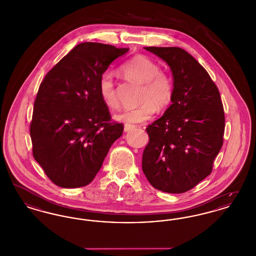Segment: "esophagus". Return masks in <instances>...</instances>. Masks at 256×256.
Segmentation results:
<instances>
[{
	"mask_svg": "<svg viewBox=\"0 0 256 256\" xmlns=\"http://www.w3.org/2000/svg\"><path fill=\"white\" fill-rule=\"evenodd\" d=\"M134 128H135V126H134V124H124V132H130V130H132Z\"/></svg>",
	"mask_w": 256,
	"mask_h": 256,
	"instance_id": "obj_1",
	"label": "esophagus"
}]
</instances>
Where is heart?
I'll list each match as a JSON object with an SVG mask.
<instances>
[{"label":"heart","mask_w":256,"mask_h":256,"mask_svg":"<svg viewBox=\"0 0 256 256\" xmlns=\"http://www.w3.org/2000/svg\"><path fill=\"white\" fill-rule=\"evenodd\" d=\"M121 71L126 78L144 84V89L141 96L143 104L135 108L124 110L117 116L119 121L128 124L146 122L156 113L158 108L164 110L170 106L174 97V84L167 74L161 72L156 61L145 56H135L122 64ZM98 90L102 102L108 108H120L111 74H102Z\"/></svg>","instance_id":"obj_1"}]
</instances>
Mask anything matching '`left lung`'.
Returning <instances> with one entry per match:
<instances>
[{
  "instance_id": "obj_1",
  "label": "left lung",
  "mask_w": 256,
  "mask_h": 256,
  "mask_svg": "<svg viewBox=\"0 0 256 256\" xmlns=\"http://www.w3.org/2000/svg\"><path fill=\"white\" fill-rule=\"evenodd\" d=\"M170 66L172 104L148 126L142 158L146 180L156 189L180 194L212 172L224 142V112L219 90L206 70L178 47H146Z\"/></svg>"
}]
</instances>
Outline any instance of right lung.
I'll list each match as a JSON object with an SVG mask.
<instances>
[{"label": "right lung", "mask_w": 256, "mask_h": 256, "mask_svg": "<svg viewBox=\"0 0 256 256\" xmlns=\"http://www.w3.org/2000/svg\"><path fill=\"white\" fill-rule=\"evenodd\" d=\"M128 52L102 43L76 45L50 70L39 86L30 134L34 158L62 188L91 182L122 124L110 122L98 82L116 58Z\"/></svg>", "instance_id": "right-lung-1"}]
</instances>
